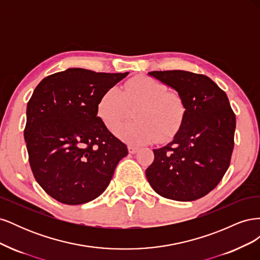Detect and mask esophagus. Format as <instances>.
Wrapping results in <instances>:
<instances>
[{
  "label": "esophagus",
  "instance_id": "1",
  "mask_svg": "<svg viewBox=\"0 0 260 260\" xmlns=\"http://www.w3.org/2000/svg\"><path fill=\"white\" fill-rule=\"evenodd\" d=\"M128 151H129L130 154H136V153L139 151V147L136 146V145L129 144V145H128Z\"/></svg>",
  "mask_w": 260,
  "mask_h": 260
}]
</instances>
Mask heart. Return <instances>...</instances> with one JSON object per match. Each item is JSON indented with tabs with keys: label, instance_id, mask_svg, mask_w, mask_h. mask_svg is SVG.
I'll return each mask as SVG.
<instances>
[{
	"label": "heart",
	"instance_id": "1",
	"mask_svg": "<svg viewBox=\"0 0 260 260\" xmlns=\"http://www.w3.org/2000/svg\"><path fill=\"white\" fill-rule=\"evenodd\" d=\"M139 106L133 113L136 121L124 122L115 128L118 138L131 144H146L159 136L166 139L181 128L186 114L183 95L168 91V86L146 76L127 80L122 91L112 86L102 94L96 106L100 119L113 129L127 113L128 106Z\"/></svg>",
	"mask_w": 260,
	"mask_h": 260
}]
</instances>
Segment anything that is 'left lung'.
I'll return each instance as SVG.
<instances>
[{"instance_id": "8db88e82", "label": "left lung", "mask_w": 260, "mask_h": 260, "mask_svg": "<svg viewBox=\"0 0 260 260\" xmlns=\"http://www.w3.org/2000/svg\"><path fill=\"white\" fill-rule=\"evenodd\" d=\"M183 95L186 114L175 139L153 149L145 174L153 190L165 199L191 202L219 184L230 166L235 114L226 94L205 75L184 70L151 72Z\"/></svg>"}]
</instances>
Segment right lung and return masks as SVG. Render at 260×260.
Masks as SVG:
<instances>
[{"label": "right lung", "mask_w": 260, "mask_h": 260, "mask_svg": "<svg viewBox=\"0 0 260 260\" xmlns=\"http://www.w3.org/2000/svg\"><path fill=\"white\" fill-rule=\"evenodd\" d=\"M128 74L69 68L37 85L23 136L35 179L54 200L80 205L96 199L128 155L96 112L102 94Z\"/></svg>", "instance_id": "obj_1"}]
</instances>
